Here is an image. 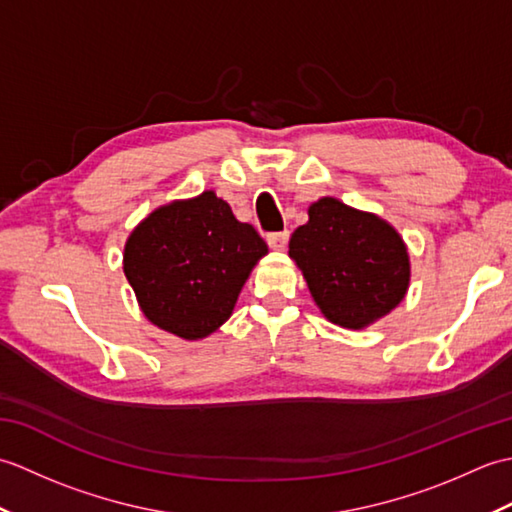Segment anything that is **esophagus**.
<instances>
[{
    "label": "esophagus",
    "instance_id": "34e87169",
    "mask_svg": "<svg viewBox=\"0 0 512 512\" xmlns=\"http://www.w3.org/2000/svg\"><path fill=\"white\" fill-rule=\"evenodd\" d=\"M266 239H268V246L273 248V250H284L286 244H288V239H290V233H288V231L270 233Z\"/></svg>",
    "mask_w": 512,
    "mask_h": 512
}]
</instances>
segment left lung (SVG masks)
<instances>
[{
  "label": "left lung",
  "instance_id": "obj_1",
  "mask_svg": "<svg viewBox=\"0 0 512 512\" xmlns=\"http://www.w3.org/2000/svg\"><path fill=\"white\" fill-rule=\"evenodd\" d=\"M308 215L292 233L288 255L325 319L361 330L405 299L409 255L394 226L336 198L314 202Z\"/></svg>",
  "mask_w": 512,
  "mask_h": 512
}]
</instances>
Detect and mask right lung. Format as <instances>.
Masks as SVG:
<instances>
[{"label": "right lung", "mask_w": 512, "mask_h": 512, "mask_svg": "<svg viewBox=\"0 0 512 512\" xmlns=\"http://www.w3.org/2000/svg\"><path fill=\"white\" fill-rule=\"evenodd\" d=\"M268 246L213 191L160 206L127 237L123 270L145 317L187 341L231 317Z\"/></svg>", "instance_id": "obj_1"}]
</instances>
